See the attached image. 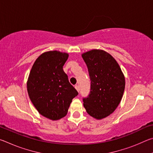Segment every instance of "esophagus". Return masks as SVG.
I'll list each match as a JSON object with an SVG mask.
<instances>
[{
    "mask_svg": "<svg viewBox=\"0 0 153 153\" xmlns=\"http://www.w3.org/2000/svg\"><path fill=\"white\" fill-rule=\"evenodd\" d=\"M75 88L77 90V92H79V88L78 85H76V86H75Z\"/></svg>",
    "mask_w": 153,
    "mask_h": 153,
    "instance_id": "esophagus-1",
    "label": "esophagus"
}]
</instances>
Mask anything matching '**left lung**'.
<instances>
[{
    "label": "left lung",
    "instance_id": "left-lung-1",
    "mask_svg": "<svg viewBox=\"0 0 153 153\" xmlns=\"http://www.w3.org/2000/svg\"><path fill=\"white\" fill-rule=\"evenodd\" d=\"M91 81L88 97L84 107L90 116L102 120L118 107L125 89V77L117 62L109 53L93 49L82 55Z\"/></svg>",
    "mask_w": 153,
    "mask_h": 153
}]
</instances>
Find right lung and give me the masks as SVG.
I'll use <instances>...</instances> for the list:
<instances>
[{"mask_svg":"<svg viewBox=\"0 0 153 153\" xmlns=\"http://www.w3.org/2000/svg\"><path fill=\"white\" fill-rule=\"evenodd\" d=\"M68 56L57 51L45 52L35 61L27 79L31 101L40 115L51 120L64 117L78 94L63 69Z\"/></svg>","mask_w":153,"mask_h":153,"instance_id":"obj_1","label":"right lung"}]
</instances>
